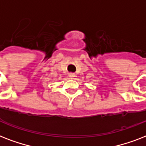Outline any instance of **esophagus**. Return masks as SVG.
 <instances>
[{
	"label": "esophagus",
	"instance_id": "34e87169",
	"mask_svg": "<svg viewBox=\"0 0 146 146\" xmlns=\"http://www.w3.org/2000/svg\"><path fill=\"white\" fill-rule=\"evenodd\" d=\"M69 76H70V78H73L74 76H75V74H74V73H70V75H69Z\"/></svg>",
	"mask_w": 146,
	"mask_h": 146
}]
</instances>
